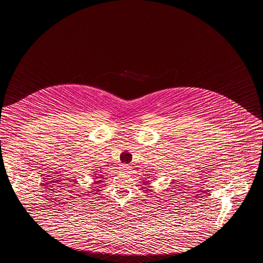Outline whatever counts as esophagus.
Masks as SVG:
<instances>
[{"label":"esophagus","instance_id":"34e87169","mask_svg":"<svg viewBox=\"0 0 263 263\" xmlns=\"http://www.w3.org/2000/svg\"><path fill=\"white\" fill-rule=\"evenodd\" d=\"M122 171L123 172H128V171H130V166L129 165H127V164H122Z\"/></svg>","mask_w":263,"mask_h":263}]
</instances>
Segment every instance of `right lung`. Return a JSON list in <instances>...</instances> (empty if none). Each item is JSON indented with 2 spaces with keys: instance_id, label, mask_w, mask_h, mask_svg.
Returning <instances> with one entry per match:
<instances>
[{
  "instance_id": "add662e5",
  "label": "right lung",
  "mask_w": 263,
  "mask_h": 263,
  "mask_svg": "<svg viewBox=\"0 0 263 263\" xmlns=\"http://www.w3.org/2000/svg\"><path fill=\"white\" fill-rule=\"evenodd\" d=\"M93 174H95V173H93ZM96 177H97V178H100V176H96Z\"/></svg>"
}]
</instances>
